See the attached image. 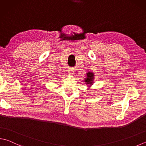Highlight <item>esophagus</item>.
<instances>
[{
	"mask_svg": "<svg viewBox=\"0 0 146 146\" xmlns=\"http://www.w3.org/2000/svg\"><path fill=\"white\" fill-rule=\"evenodd\" d=\"M68 71H69L70 74H74V72H75V70H74V68H70Z\"/></svg>",
	"mask_w": 146,
	"mask_h": 146,
	"instance_id": "34e87169",
	"label": "esophagus"
}]
</instances>
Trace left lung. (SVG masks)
I'll list each match as a JSON object with an SVG mask.
<instances>
[{
	"label": "left lung",
	"instance_id": "1",
	"mask_svg": "<svg viewBox=\"0 0 146 146\" xmlns=\"http://www.w3.org/2000/svg\"><path fill=\"white\" fill-rule=\"evenodd\" d=\"M93 74L92 72H88L87 74V78L85 79V82L87 84H92L93 83Z\"/></svg>",
	"mask_w": 146,
	"mask_h": 146
}]
</instances>
